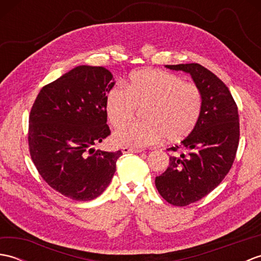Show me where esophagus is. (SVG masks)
Listing matches in <instances>:
<instances>
[{"label":"esophagus","mask_w":261,"mask_h":261,"mask_svg":"<svg viewBox=\"0 0 261 261\" xmlns=\"http://www.w3.org/2000/svg\"><path fill=\"white\" fill-rule=\"evenodd\" d=\"M142 151V149H138V148H122V152L123 153H139Z\"/></svg>","instance_id":"34e87169"}]
</instances>
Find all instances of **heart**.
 Here are the masks:
<instances>
[{"instance_id": "b5f03b06", "label": "heart", "mask_w": 261, "mask_h": 261, "mask_svg": "<svg viewBox=\"0 0 261 261\" xmlns=\"http://www.w3.org/2000/svg\"><path fill=\"white\" fill-rule=\"evenodd\" d=\"M136 108H145L141 123L129 124L114 132L121 147L143 148L165 138L176 142L195 129L203 110L199 88L180 76L163 70H140L130 76L125 87L114 86L105 99V112L114 127L134 118Z\"/></svg>"}]
</instances>
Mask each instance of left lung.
I'll use <instances>...</instances> for the list:
<instances>
[{"instance_id":"8db88e82","label":"left lung","mask_w":261,"mask_h":261,"mask_svg":"<svg viewBox=\"0 0 261 261\" xmlns=\"http://www.w3.org/2000/svg\"><path fill=\"white\" fill-rule=\"evenodd\" d=\"M190 74L203 96L198 123L169 158L167 170L154 179L168 203L186 206L212 192L231 169L239 145V115L229 88L218 76L199 64L166 65Z\"/></svg>"}]
</instances>
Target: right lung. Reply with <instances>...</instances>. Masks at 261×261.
Instances as JSON below:
<instances>
[{
  "mask_svg": "<svg viewBox=\"0 0 261 261\" xmlns=\"http://www.w3.org/2000/svg\"><path fill=\"white\" fill-rule=\"evenodd\" d=\"M114 84L104 67L77 66L43 86L32 105V162L49 186L75 201L101 195L122 154L93 147L110 135L105 99Z\"/></svg>",
  "mask_w": 261,
  "mask_h": 261,
  "instance_id": "add662e5",
  "label": "right lung"
}]
</instances>
